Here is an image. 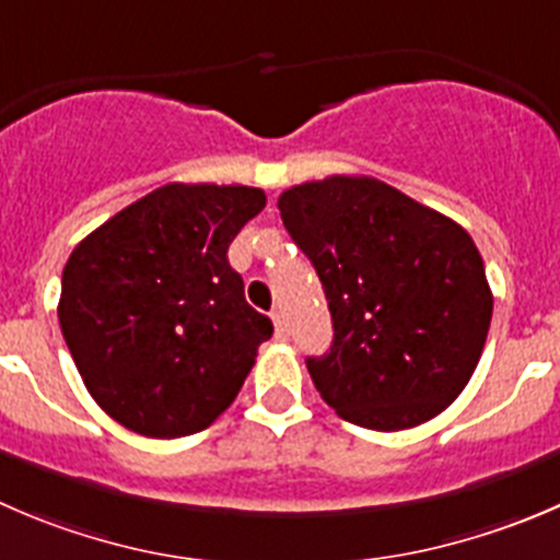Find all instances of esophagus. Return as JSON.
Listing matches in <instances>:
<instances>
[{
    "instance_id": "1",
    "label": "esophagus",
    "mask_w": 560,
    "mask_h": 560,
    "mask_svg": "<svg viewBox=\"0 0 560 560\" xmlns=\"http://www.w3.org/2000/svg\"><path fill=\"white\" fill-rule=\"evenodd\" d=\"M273 317V325H276V339H287V334H290V328H287V319L281 312H273L270 314Z\"/></svg>"
}]
</instances>
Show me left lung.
Segmentation results:
<instances>
[{
	"label": "left lung",
	"instance_id": "obj_1",
	"mask_svg": "<svg viewBox=\"0 0 560 560\" xmlns=\"http://www.w3.org/2000/svg\"><path fill=\"white\" fill-rule=\"evenodd\" d=\"M279 210L334 319L330 350L306 358L319 396L377 432L446 410L468 385L492 319L474 237L374 177L301 183L281 194Z\"/></svg>",
	"mask_w": 560,
	"mask_h": 560
}]
</instances>
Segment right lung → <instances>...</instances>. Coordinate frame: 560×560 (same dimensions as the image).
Here are the masks:
<instances>
[{"instance_id": "obj_1", "label": "right lung", "mask_w": 560, "mask_h": 560, "mask_svg": "<svg viewBox=\"0 0 560 560\" xmlns=\"http://www.w3.org/2000/svg\"><path fill=\"white\" fill-rule=\"evenodd\" d=\"M265 191L170 183L84 237L62 270L59 328L92 399L130 432H202L235 401L273 323L226 259Z\"/></svg>"}]
</instances>
